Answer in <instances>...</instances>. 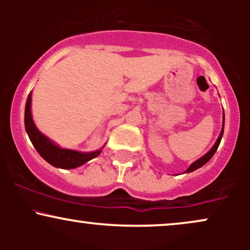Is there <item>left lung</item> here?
Returning a JSON list of instances; mask_svg holds the SVG:
<instances>
[{
	"instance_id": "left-lung-1",
	"label": "left lung",
	"mask_w": 250,
	"mask_h": 250,
	"mask_svg": "<svg viewBox=\"0 0 250 250\" xmlns=\"http://www.w3.org/2000/svg\"><path fill=\"white\" fill-rule=\"evenodd\" d=\"M222 123H223V125H222V130H221V133L219 135V137H217V140H216V142H215V145L213 146V148H211L207 154L203 155V156L201 157V159L196 160V161H195L194 163H191V165L189 166V168L187 169V170H186V173H190V171H194V170H196V169L201 168V167H202V166H205L206 163H207L209 160L211 159V157L214 156V154L216 153L217 148H219V146H220L221 139H222V135H223V130H225V114H223V122Z\"/></svg>"
}]
</instances>
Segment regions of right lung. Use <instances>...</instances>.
<instances>
[{
    "label": "right lung",
    "mask_w": 250,
    "mask_h": 250,
    "mask_svg": "<svg viewBox=\"0 0 250 250\" xmlns=\"http://www.w3.org/2000/svg\"><path fill=\"white\" fill-rule=\"evenodd\" d=\"M31 93L28 95L27 103H25V110H24V125L25 130H27L28 136H29L31 143L35 147L43 159L51 166L56 168L62 169H73L77 168L80 166L84 165L91 159H95L101 154V149L95 151H90V153H82V151L71 150V149L61 148L54 143L51 140L44 136L39 129L36 128L35 123L33 121V116H31Z\"/></svg>",
    "instance_id": "obj_1"
}]
</instances>
